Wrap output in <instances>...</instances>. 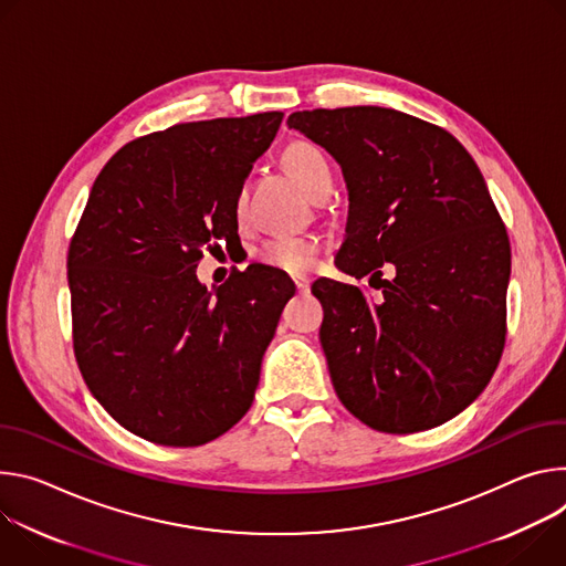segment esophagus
<instances>
[{
    "instance_id": "34e87169",
    "label": "esophagus",
    "mask_w": 566,
    "mask_h": 566,
    "mask_svg": "<svg viewBox=\"0 0 566 566\" xmlns=\"http://www.w3.org/2000/svg\"><path fill=\"white\" fill-rule=\"evenodd\" d=\"M294 285H296V290H298L301 294L310 292V279H307V276H294Z\"/></svg>"
}]
</instances>
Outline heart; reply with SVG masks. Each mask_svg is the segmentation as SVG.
Here are the masks:
<instances>
[{"instance_id":"1","label":"heart","mask_w":566,"mask_h":566,"mask_svg":"<svg viewBox=\"0 0 566 566\" xmlns=\"http://www.w3.org/2000/svg\"><path fill=\"white\" fill-rule=\"evenodd\" d=\"M283 166L287 175L303 188V191L315 198L322 188L333 186V175L326 157L322 155L319 148L305 142L290 144L283 150ZM233 211L235 218L242 222L247 216V191L240 188L235 200H233ZM319 240L315 235H281L268 240L259 249V261L265 265H272L281 272L287 274H305L312 265H315V259L319 254Z\"/></svg>"}]
</instances>
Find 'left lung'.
Listing matches in <instances>:
<instances>
[{
	"mask_svg": "<svg viewBox=\"0 0 566 566\" xmlns=\"http://www.w3.org/2000/svg\"><path fill=\"white\" fill-rule=\"evenodd\" d=\"M287 125L342 168L337 268L382 290L373 301L333 279L312 285L339 400L387 433L448 422L488 387L506 342L511 242L479 166L448 130L389 107L303 109Z\"/></svg>",
	"mask_w": 566,
	"mask_h": 566,
	"instance_id": "left-lung-1",
	"label": "left lung"
}]
</instances>
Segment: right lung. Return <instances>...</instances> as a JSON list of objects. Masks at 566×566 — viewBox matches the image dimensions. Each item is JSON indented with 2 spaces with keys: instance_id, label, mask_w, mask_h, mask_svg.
<instances>
[{
  "instance_id": "1",
  "label": "right lung",
  "mask_w": 566,
  "mask_h": 566,
  "mask_svg": "<svg viewBox=\"0 0 566 566\" xmlns=\"http://www.w3.org/2000/svg\"><path fill=\"white\" fill-rule=\"evenodd\" d=\"M283 112L179 123L125 144L98 172L67 254L74 353L128 431L196 448L254 402L294 283L249 265L209 292L202 249L238 238L233 200Z\"/></svg>"
}]
</instances>
